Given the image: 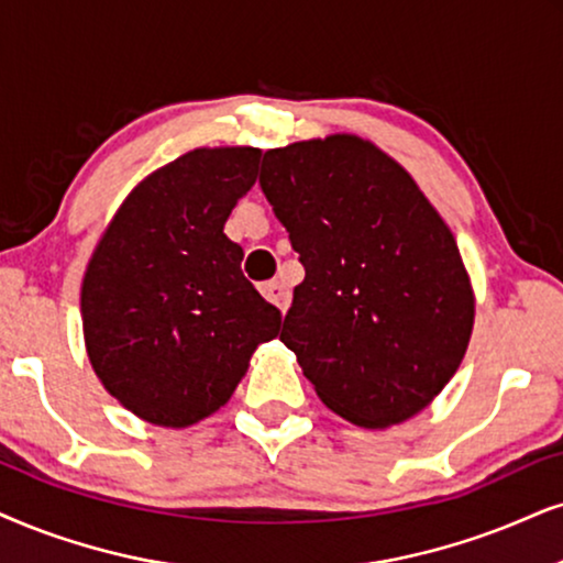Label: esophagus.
Returning a JSON list of instances; mask_svg holds the SVG:
<instances>
[{
	"label": "esophagus",
	"instance_id": "esophagus-1",
	"mask_svg": "<svg viewBox=\"0 0 563 563\" xmlns=\"http://www.w3.org/2000/svg\"><path fill=\"white\" fill-rule=\"evenodd\" d=\"M260 294L265 296L269 303H275L277 309H280V311H286V309H288V303H290V294H288V288L283 286V283H277V280H267V283H262V286H260Z\"/></svg>",
	"mask_w": 563,
	"mask_h": 563
}]
</instances>
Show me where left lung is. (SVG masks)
<instances>
[{"label":"left lung","instance_id":"1","mask_svg":"<svg viewBox=\"0 0 563 563\" xmlns=\"http://www.w3.org/2000/svg\"><path fill=\"white\" fill-rule=\"evenodd\" d=\"M260 187L306 269L280 340L319 400L366 429L421 412L457 372L475 314L439 212L353 134L267 151Z\"/></svg>","mask_w":563,"mask_h":563}]
</instances>
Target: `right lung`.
I'll return each instance as SVG.
<instances>
[{
	"instance_id": "right-lung-1",
	"label": "right lung",
	"mask_w": 563,
	"mask_h": 563,
	"mask_svg": "<svg viewBox=\"0 0 563 563\" xmlns=\"http://www.w3.org/2000/svg\"><path fill=\"white\" fill-rule=\"evenodd\" d=\"M257 147H199L124 199L82 280V330L103 387L142 421L184 429L231 400L280 309L223 233L257 181Z\"/></svg>"
}]
</instances>
